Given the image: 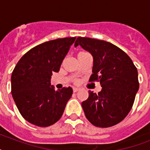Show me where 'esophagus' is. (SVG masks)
<instances>
[{
	"label": "esophagus",
	"mask_w": 150,
	"mask_h": 150,
	"mask_svg": "<svg viewBox=\"0 0 150 150\" xmlns=\"http://www.w3.org/2000/svg\"><path fill=\"white\" fill-rule=\"evenodd\" d=\"M79 90V88H73V92H74V93H77Z\"/></svg>",
	"instance_id": "34e87169"
}]
</instances>
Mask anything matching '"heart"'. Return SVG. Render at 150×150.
I'll use <instances>...</instances> for the list:
<instances>
[{"mask_svg":"<svg viewBox=\"0 0 150 150\" xmlns=\"http://www.w3.org/2000/svg\"><path fill=\"white\" fill-rule=\"evenodd\" d=\"M86 54V52L81 51V52H79V54H78V56H81V55H83V54Z\"/></svg>","mask_w":150,"mask_h":150,"instance_id":"heart-1","label":"heart"}]
</instances>
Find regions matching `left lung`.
<instances>
[{"mask_svg":"<svg viewBox=\"0 0 150 150\" xmlns=\"http://www.w3.org/2000/svg\"><path fill=\"white\" fill-rule=\"evenodd\" d=\"M80 45L93 57L89 82H100L98 93L89 91L82 103L88 121L99 128H109L123 121L132 109L139 88L138 71L132 59L117 46L96 39L78 37Z\"/></svg>","mask_w":150,"mask_h":150,"instance_id":"8db88e82","label":"left lung"}]
</instances>
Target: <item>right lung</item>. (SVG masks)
<instances>
[{
  "label": "right lung",
  "instance_id": "obj_1",
  "mask_svg": "<svg viewBox=\"0 0 150 150\" xmlns=\"http://www.w3.org/2000/svg\"><path fill=\"white\" fill-rule=\"evenodd\" d=\"M76 37H66L36 46L21 57L11 75V94L20 114L29 123L48 127L62 116L72 95L71 87L55 90L50 86Z\"/></svg>",
  "mask_w": 150,
  "mask_h": 150
}]
</instances>
